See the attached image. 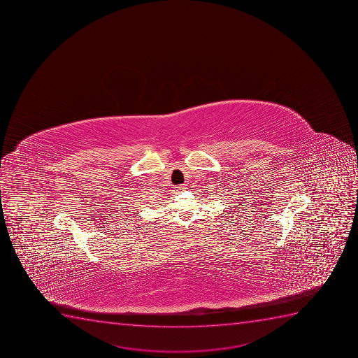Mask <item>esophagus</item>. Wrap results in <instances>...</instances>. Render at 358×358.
Returning <instances> with one entry per match:
<instances>
[{
  "label": "esophagus",
  "instance_id": "34e87169",
  "mask_svg": "<svg viewBox=\"0 0 358 358\" xmlns=\"http://www.w3.org/2000/svg\"><path fill=\"white\" fill-rule=\"evenodd\" d=\"M185 189H187V185H178V187H177V192H183Z\"/></svg>",
  "mask_w": 358,
  "mask_h": 358
}]
</instances>
